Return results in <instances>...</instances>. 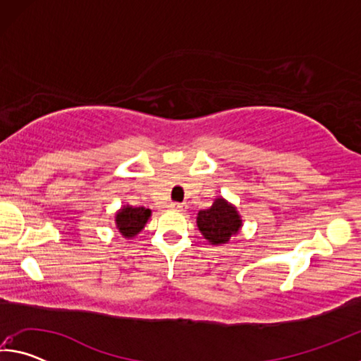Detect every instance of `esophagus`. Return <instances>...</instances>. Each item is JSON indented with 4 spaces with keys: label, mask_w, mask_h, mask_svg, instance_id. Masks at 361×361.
Returning <instances> with one entry per match:
<instances>
[{
    "label": "esophagus",
    "mask_w": 361,
    "mask_h": 361,
    "mask_svg": "<svg viewBox=\"0 0 361 361\" xmlns=\"http://www.w3.org/2000/svg\"><path fill=\"white\" fill-rule=\"evenodd\" d=\"M170 209H173L176 212H183V210L186 209V205H183V204H170Z\"/></svg>",
    "instance_id": "1"
}]
</instances>
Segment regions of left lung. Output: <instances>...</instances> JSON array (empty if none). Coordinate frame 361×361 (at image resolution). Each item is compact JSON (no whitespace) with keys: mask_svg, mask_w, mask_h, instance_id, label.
<instances>
[{"mask_svg":"<svg viewBox=\"0 0 361 361\" xmlns=\"http://www.w3.org/2000/svg\"><path fill=\"white\" fill-rule=\"evenodd\" d=\"M195 223L204 239L215 247L228 243L232 237L239 234L243 226L237 207L228 202L223 195L213 200L210 209L199 210Z\"/></svg>","mask_w":361,"mask_h":361,"instance_id":"left-lung-1","label":"left lung"}]
</instances>
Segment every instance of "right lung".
<instances>
[{
    "instance_id": "obj_1",
    "label": "right lung",
    "mask_w": 361,
    "mask_h": 361,
    "mask_svg": "<svg viewBox=\"0 0 361 361\" xmlns=\"http://www.w3.org/2000/svg\"><path fill=\"white\" fill-rule=\"evenodd\" d=\"M151 218V210L145 207H132L122 205L121 209L114 213L116 229L124 239H135V237L145 229L146 223Z\"/></svg>"
}]
</instances>
